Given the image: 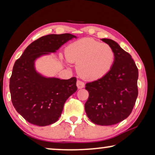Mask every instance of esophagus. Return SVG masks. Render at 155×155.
<instances>
[{"label":"esophagus","mask_w":155,"mask_h":155,"mask_svg":"<svg viewBox=\"0 0 155 155\" xmlns=\"http://www.w3.org/2000/svg\"><path fill=\"white\" fill-rule=\"evenodd\" d=\"M77 87L78 89H82L84 87V83L81 80H78L77 81Z\"/></svg>","instance_id":"34e87169"}]
</instances>
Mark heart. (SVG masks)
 I'll return each mask as SVG.
<instances>
[{
	"label": "heart",
	"instance_id": "obj_1",
	"mask_svg": "<svg viewBox=\"0 0 155 155\" xmlns=\"http://www.w3.org/2000/svg\"><path fill=\"white\" fill-rule=\"evenodd\" d=\"M69 62L77 63L79 75L84 79L96 80L110 71L115 60L111 46L92 38H84L70 44L65 49Z\"/></svg>",
	"mask_w": 155,
	"mask_h": 155
}]
</instances>
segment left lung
<instances>
[{
    "instance_id": "obj_1",
    "label": "left lung",
    "mask_w": 155,
    "mask_h": 155,
    "mask_svg": "<svg viewBox=\"0 0 155 155\" xmlns=\"http://www.w3.org/2000/svg\"><path fill=\"white\" fill-rule=\"evenodd\" d=\"M113 48L115 60L105 76L85 84L89 98L84 109L91 121L99 126H112L130 115L136 101L138 70L132 57L118 44L101 39Z\"/></svg>"
}]
</instances>
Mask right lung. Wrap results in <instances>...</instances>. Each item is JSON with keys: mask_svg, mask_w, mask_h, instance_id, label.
<instances>
[{"mask_svg": "<svg viewBox=\"0 0 155 155\" xmlns=\"http://www.w3.org/2000/svg\"><path fill=\"white\" fill-rule=\"evenodd\" d=\"M73 38L77 37L68 33L40 37L29 44L15 63L10 79L12 103L16 111L31 124L46 126L56 122L65 102L78 90L76 78H46L35 68L38 58L56 52Z\"/></svg>", "mask_w": 155, "mask_h": 155, "instance_id": "obj_1", "label": "right lung"}]
</instances>
